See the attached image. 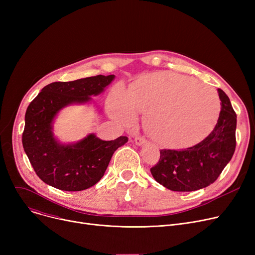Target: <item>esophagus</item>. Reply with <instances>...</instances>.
<instances>
[{"label": "esophagus", "mask_w": 255, "mask_h": 255, "mask_svg": "<svg viewBox=\"0 0 255 255\" xmlns=\"http://www.w3.org/2000/svg\"><path fill=\"white\" fill-rule=\"evenodd\" d=\"M145 138L144 137H142V136H136L135 138H134V142H135V144H137V145H141V144H143V143H145Z\"/></svg>", "instance_id": "34e87169"}]
</instances>
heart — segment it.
I'll use <instances>...</instances> for the list:
<instances>
[{"label": "heart", "mask_w": 255, "mask_h": 255, "mask_svg": "<svg viewBox=\"0 0 255 255\" xmlns=\"http://www.w3.org/2000/svg\"><path fill=\"white\" fill-rule=\"evenodd\" d=\"M109 109L123 122L135 112L146 114L145 128L167 148H183L202 139L216 124L220 100L215 90L196 78L173 72H156L129 86L117 87Z\"/></svg>", "instance_id": "obj_1"}]
</instances>
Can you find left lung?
Instances as JSON below:
<instances>
[{"label": "left lung", "instance_id": "8db88e82", "mask_svg": "<svg viewBox=\"0 0 255 255\" xmlns=\"http://www.w3.org/2000/svg\"><path fill=\"white\" fill-rule=\"evenodd\" d=\"M221 111L215 128L199 143L184 150L160 151L153 178L172 191H195L215 182L236 150L237 115L230 98L218 89Z\"/></svg>", "mask_w": 255, "mask_h": 255}]
</instances>
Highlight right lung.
<instances>
[{"mask_svg":"<svg viewBox=\"0 0 255 255\" xmlns=\"http://www.w3.org/2000/svg\"><path fill=\"white\" fill-rule=\"evenodd\" d=\"M115 75H97L45 86L25 112L22 145L37 176L64 191H82L100 181L115 151L127 136L102 140L94 133L74 143L53 135V121L64 107L86 104L109 86Z\"/></svg>","mask_w":255,"mask_h":255,"instance_id":"obj_1","label":"right lung"}]
</instances>
